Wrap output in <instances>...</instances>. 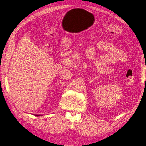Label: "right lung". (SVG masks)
Masks as SVG:
<instances>
[{
    "instance_id": "obj_1",
    "label": "right lung",
    "mask_w": 146,
    "mask_h": 146,
    "mask_svg": "<svg viewBox=\"0 0 146 146\" xmlns=\"http://www.w3.org/2000/svg\"><path fill=\"white\" fill-rule=\"evenodd\" d=\"M36 115V116H40L39 115Z\"/></svg>"
}]
</instances>
